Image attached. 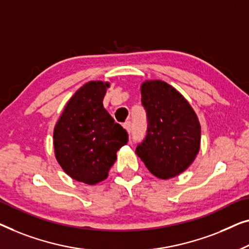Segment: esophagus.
<instances>
[{
    "label": "esophagus",
    "instance_id": "1",
    "mask_svg": "<svg viewBox=\"0 0 249 249\" xmlns=\"http://www.w3.org/2000/svg\"><path fill=\"white\" fill-rule=\"evenodd\" d=\"M124 128L126 129V131H127V133L131 132V122L126 121L124 123Z\"/></svg>",
    "mask_w": 249,
    "mask_h": 249
}]
</instances>
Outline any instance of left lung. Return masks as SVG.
Here are the masks:
<instances>
[{"label": "left lung", "instance_id": "obj_1", "mask_svg": "<svg viewBox=\"0 0 249 249\" xmlns=\"http://www.w3.org/2000/svg\"><path fill=\"white\" fill-rule=\"evenodd\" d=\"M148 131L136 155L150 173L161 179L175 177L195 160L201 144V125L183 94L161 80L141 86Z\"/></svg>", "mask_w": 249, "mask_h": 249}]
</instances>
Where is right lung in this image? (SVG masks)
<instances>
[{
    "label": "right lung",
    "mask_w": 249,
    "mask_h": 249,
    "mask_svg": "<svg viewBox=\"0 0 249 249\" xmlns=\"http://www.w3.org/2000/svg\"><path fill=\"white\" fill-rule=\"evenodd\" d=\"M109 83L90 81L68 101L54 128L55 158L74 180L94 185L106 179L128 135L104 108Z\"/></svg>",
    "instance_id": "add662e5"
}]
</instances>
